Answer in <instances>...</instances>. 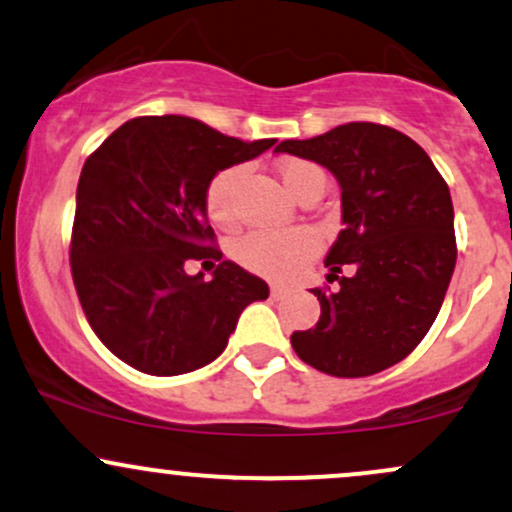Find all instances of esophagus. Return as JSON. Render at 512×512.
<instances>
[{
    "label": "esophagus",
    "instance_id": "esophagus-1",
    "mask_svg": "<svg viewBox=\"0 0 512 512\" xmlns=\"http://www.w3.org/2000/svg\"><path fill=\"white\" fill-rule=\"evenodd\" d=\"M289 289L286 286H279V284H272V298H284Z\"/></svg>",
    "mask_w": 512,
    "mask_h": 512
}]
</instances>
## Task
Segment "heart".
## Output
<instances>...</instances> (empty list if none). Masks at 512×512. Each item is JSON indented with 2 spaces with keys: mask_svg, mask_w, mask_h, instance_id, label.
<instances>
[{
  "mask_svg": "<svg viewBox=\"0 0 512 512\" xmlns=\"http://www.w3.org/2000/svg\"><path fill=\"white\" fill-rule=\"evenodd\" d=\"M322 173L308 161H286L279 166V178L291 197L313 175ZM243 168H228L211 180L207 190V211L211 221L228 226L233 221V195ZM317 252V236L308 228H289V231H257L238 243L236 255L252 272H260L276 279H289L313 260Z\"/></svg>",
  "mask_w": 512,
  "mask_h": 512,
  "instance_id": "obj_1",
  "label": "heart"
}]
</instances>
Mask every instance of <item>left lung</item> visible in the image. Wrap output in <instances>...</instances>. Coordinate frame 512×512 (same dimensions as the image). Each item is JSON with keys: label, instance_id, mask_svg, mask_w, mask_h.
I'll list each match as a JSON object with an SVG mask.
<instances>
[{"label": "left lung", "instance_id": "obj_1", "mask_svg": "<svg viewBox=\"0 0 512 512\" xmlns=\"http://www.w3.org/2000/svg\"><path fill=\"white\" fill-rule=\"evenodd\" d=\"M274 151L320 163L342 187L344 228L325 257L339 289H313L320 320L291 334L293 351L337 378L395 366L431 330L455 272L448 185L414 139L373 122L286 139Z\"/></svg>", "mask_w": 512, "mask_h": 512}]
</instances>
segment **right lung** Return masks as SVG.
I'll return each instance as SVG.
<instances>
[{
  "instance_id": "obj_1",
  "label": "right lung",
  "mask_w": 512,
  "mask_h": 512,
  "mask_svg": "<svg viewBox=\"0 0 512 512\" xmlns=\"http://www.w3.org/2000/svg\"><path fill=\"white\" fill-rule=\"evenodd\" d=\"M274 144L226 137L185 115L134 117L86 158L69 262L88 325L127 366L149 375L207 366L240 313L269 296L236 262H221L211 281L185 264L221 260L207 221L216 173Z\"/></svg>"
}]
</instances>
